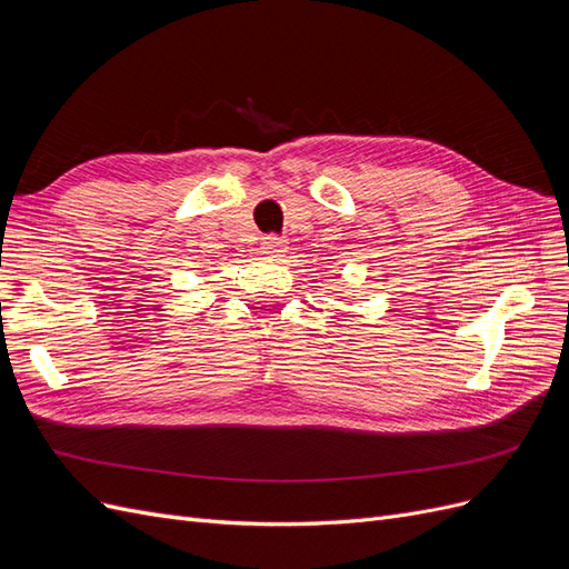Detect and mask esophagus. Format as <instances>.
<instances>
[{"instance_id":"esophagus-1","label":"esophagus","mask_w":569,"mask_h":569,"mask_svg":"<svg viewBox=\"0 0 569 569\" xmlns=\"http://www.w3.org/2000/svg\"><path fill=\"white\" fill-rule=\"evenodd\" d=\"M261 249H263L266 258H280L287 251V242H284L282 237H278V234H268V237H263Z\"/></svg>"}]
</instances>
